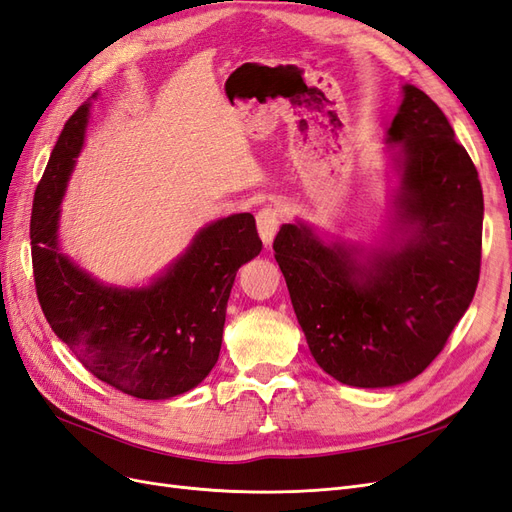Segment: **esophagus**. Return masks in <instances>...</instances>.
<instances>
[{
  "instance_id": "34e87169",
  "label": "esophagus",
  "mask_w": 512,
  "mask_h": 512,
  "mask_svg": "<svg viewBox=\"0 0 512 512\" xmlns=\"http://www.w3.org/2000/svg\"><path fill=\"white\" fill-rule=\"evenodd\" d=\"M256 224H258V232H260V239L265 245H271L275 232L280 230V224H282V213L280 209H275L271 205L262 207L256 215Z\"/></svg>"
}]
</instances>
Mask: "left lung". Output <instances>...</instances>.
I'll use <instances>...</instances> for the list:
<instances>
[{"label":"left lung","instance_id":"left-lung-1","mask_svg":"<svg viewBox=\"0 0 512 512\" xmlns=\"http://www.w3.org/2000/svg\"><path fill=\"white\" fill-rule=\"evenodd\" d=\"M386 130L397 188L376 245L320 237L301 220L273 241L309 352L359 389L416 378L470 307L483 245V188L440 106L414 85Z\"/></svg>","mask_w":512,"mask_h":512}]
</instances>
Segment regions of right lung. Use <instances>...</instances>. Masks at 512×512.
<instances>
[{"label":"right lung","mask_w":512,"mask_h":512,"mask_svg":"<svg viewBox=\"0 0 512 512\" xmlns=\"http://www.w3.org/2000/svg\"><path fill=\"white\" fill-rule=\"evenodd\" d=\"M89 108L85 102L68 119L34 196L38 301L55 335L96 378L138 399L177 397L218 363L237 271L262 250L256 220L235 213L200 228L147 286L96 280L59 247L61 200L85 145Z\"/></svg>","instance_id":"add662e5"}]
</instances>
